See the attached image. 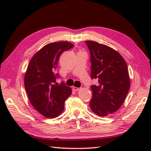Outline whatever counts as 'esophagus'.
<instances>
[{
  "instance_id": "34e87169",
  "label": "esophagus",
  "mask_w": 151,
  "mask_h": 151,
  "mask_svg": "<svg viewBox=\"0 0 151 151\" xmlns=\"http://www.w3.org/2000/svg\"><path fill=\"white\" fill-rule=\"evenodd\" d=\"M73 89L76 91H78L81 89V88H77V87H75V86H73Z\"/></svg>"
}]
</instances>
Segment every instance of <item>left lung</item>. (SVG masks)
I'll return each mask as SVG.
<instances>
[{
	"mask_svg": "<svg viewBox=\"0 0 151 151\" xmlns=\"http://www.w3.org/2000/svg\"><path fill=\"white\" fill-rule=\"evenodd\" d=\"M85 43L91 55V77L99 80L98 85L91 86L93 96L89 105L97 115L108 116L121 106L129 91L127 63L111 47L91 40Z\"/></svg>",
	"mask_w": 151,
	"mask_h": 151,
	"instance_id": "1",
	"label": "left lung"
}]
</instances>
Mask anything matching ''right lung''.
Wrapping results in <instances>:
<instances>
[{"instance_id": "1", "label": "right lung", "mask_w": 151, "mask_h": 151, "mask_svg": "<svg viewBox=\"0 0 151 151\" xmlns=\"http://www.w3.org/2000/svg\"><path fill=\"white\" fill-rule=\"evenodd\" d=\"M73 47L63 41L48 44L33 56L24 75V87L33 107L45 117L55 118L62 113L66 99L72 89L57 79V63L65 50Z\"/></svg>"}]
</instances>
